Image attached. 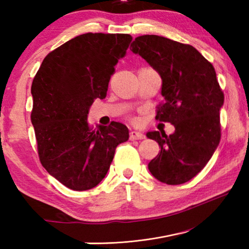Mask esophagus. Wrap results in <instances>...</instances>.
I'll list each match as a JSON object with an SVG mask.
<instances>
[{
  "label": "esophagus",
  "instance_id": "34e87169",
  "mask_svg": "<svg viewBox=\"0 0 249 249\" xmlns=\"http://www.w3.org/2000/svg\"><path fill=\"white\" fill-rule=\"evenodd\" d=\"M145 138V135L141 133L140 130L137 129H134L132 132L129 133V140L130 141H137V140H144Z\"/></svg>",
  "mask_w": 249,
  "mask_h": 249
}]
</instances>
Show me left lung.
<instances>
[{"label":"left lung","instance_id":"left-lung-1","mask_svg":"<svg viewBox=\"0 0 249 249\" xmlns=\"http://www.w3.org/2000/svg\"><path fill=\"white\" fill-rule=\"evenodd\" d=\"M130 47L161 77L165 101L157 107L156 120L175 126L169 136L157 130L147 133L161 148L148 169L163 183L187 182L205 167L221 140L224 93L215 70L191 45L162 36H138Z\"/></svg>","mask_w":249,"mask_h":249}]
</instances>
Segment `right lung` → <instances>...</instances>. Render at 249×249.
Here are the masks:
<instances>
[{
    "instance_id": "right-lung-1",
    "label": "right lung",
    "mask_w": 249,
    "mask_h": 249,
    "mask_svg": "<svg viewBox=\"0 0 249 249\" xmlns=\"http://www.w3.org/2000/svg\"><path fill=\"white\" fill-rule=\"evenodd\" d=\"M132 39L128 34H82L49 53L33 80L31 120L39 160L71 190L96 187L116 147L128 140L124 124L93 129L87 117L94 100L107 96L114 67Z\"/></svg>"
}]
</instances>
